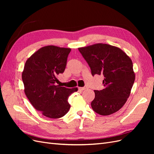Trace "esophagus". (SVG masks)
Instances as JSON below:
<instances>
[{
    "instance_id": "1",
    "label": "esophagus",
    "mask_w": 154,
    "mask_h": 154,
    "mask_svg": "<svg viewBox=\"0 0 154 154\" xmlns=\"http://www.w3.org/2000/svg\"><path fill=\"white\" fill-rule=\"evenodd\" d=\"M78 88H79V90H80V91H83V90H85V89H86V88H87V87H79Z\"/></svg>"
}]
</instances>
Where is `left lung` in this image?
<instances>
[{"mask_svg": "<svg viewBox=\"0 0 154 154\" xmlns=\"http://www.w3.org/2000/svg\"><path fill=\"white\" fill-rule=\"evenodd\" d=\"M78 50L91 67L92 75L104 76L105 87L94 91L92 109L101 116L116 112L127 101L134 83L132 60L120 48L106 44H95Z\"/></svg>", "mask_w": 154, "mask_h": 154, "instance_id": "8db88e82", "label": "left lung"}]
</instances>
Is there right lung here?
<instances>
[{
    "label": "right lung",
    "instance_id": "1",
    "mask_svg": "<svg viewBox=\"0 0 154 154\" xmlns=\"http://www.w3.org/2000/svg\"><path fill=\"white\" fill-rule=\"evenodd\" d=\"M71 51L44 46L26 60L22 74L24 92L34 108L45 117L58 119L66 115L71 107L69 97L78 91L77 87L55 85L58 74L65 71Z\"/></svg>",
    "mask_w": 154,
    "mask_h": 154
}]
</instances>
